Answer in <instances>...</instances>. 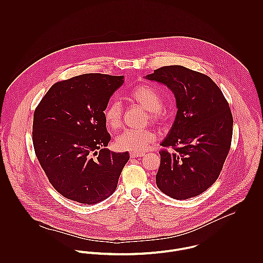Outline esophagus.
<instances>
[{"instance_id": "34e87169", "label": "esophagus", "mask_w": 263, "mask_h": 263, "mask_svg": "<svg viewBox=\"0 0 263 263\" xmlns=\"http://www.w3.org/2000/svg\"><path fill=\"white\" fill-rule=\"evenodd\" d=\"M130 158H141L144 156L143 153H129Z\"/></svg>"}]
</instances>
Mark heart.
Masks as SVG:
<instances>
[{
  "mask_svg": "<svg viewBox=\"0 0 263 263\" xmlns=\"http://www.w3.org/2000/svg\"><path fill=\"white\" fill-rule=\"evenodd\" d=\"M130 99L148 111V118L152 123H161L166 116L163 108L161 95L151 86L139 85L135 87L130 94ZM104 121L109 129H116L122 120L121 104L114 100L104 109ZM156 141V135L151 129H126L115 140V147L118 150L129 151L132 153H142L147 150Z\"/></svg>",
  "mask_w": 263,
  "mask_h": 263,
  "instance_id": "1",
  "label": "heart"
}]
</instances>
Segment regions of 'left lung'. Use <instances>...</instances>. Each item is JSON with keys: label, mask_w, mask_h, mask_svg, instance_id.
Here are the masks:
<instances>
[{"label": "left lung", "mask_w": 263, "mask_h": 263, "mask_svg": "<svg viewBox=\"0 0 263 263\" xmlns=\"http://www.w3.org/2000/svg\"><path fill=\"white\" fill-rule=\"evenodd\" d=\"M146 78L166 85L178 108L161 144L166 149L159 152L156 184L175 199L196 196L216 182L229 154L233 135L229 103L209 76L182 66L162 67Z\"/></svg>", "instance_id": "8db88e82"}]
</instances>
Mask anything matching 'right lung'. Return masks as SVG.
Instances as JSON below:
<instances>
[{"label": "right lung", "instance_id": "obj_1", "mask_svg": "<svg viewBox=\"0 0 263 263\" xmlns=\"http://www.w3.org/2000/svg\"><path fill=\"white\" fill-rule=\"evenodd\" d=\"M123 76L84 74L57 82L33 115L32 141L48 181L63 196L93 204L110 196L129 159L107 150L103 111Z\"/></svg>", "mask_w": 263, "mask_h": 263}]
</instances>
